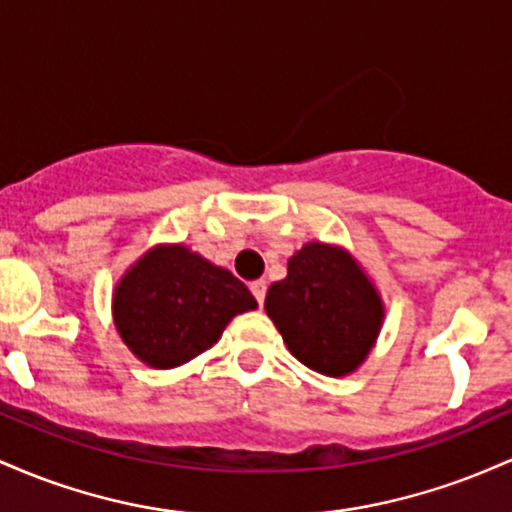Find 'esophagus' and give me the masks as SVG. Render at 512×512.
<instances>
[{
    "label": "esophagus",
    "mask_w": 512,
    "mask_h": 512,
    "mask_svg": "<svg viewBox=\"0 0 512 512\" xmlns=\"http://www.w3.org/2000/svg\"><path fill=\"white\" fill-rule=\"evenodd\" d=\"M249 287H251V292H254L256 302L263 304V300H266V290H268L266 280H254V283H251Z\"/></svg>",
    "instance_id": "34e87169"
}]
</instances>
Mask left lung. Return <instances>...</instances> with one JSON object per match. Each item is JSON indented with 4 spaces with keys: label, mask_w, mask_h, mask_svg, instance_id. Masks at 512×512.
<instances>
[{
    "label": "left lung",
    "mask_w": 512,
    "mask_h": 512,
    "mask_svg": "<svg viewBox=\"0 0 512 512\" xmlns=\"http://www.w3.org/2000/svg\"><path fill=\"white\" fill-rule=\"evenodd\" d=\"M266 312L302 365L329 377L353 372L382 326V300L355 261L336 246H302L287 278L268 287Z\"/></svg>",
    "instance_id": "1"
}]
</instances>
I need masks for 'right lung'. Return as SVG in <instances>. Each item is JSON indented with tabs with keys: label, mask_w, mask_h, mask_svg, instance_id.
<instances>
[{
	"label": "right lung",
	"mask_w": 512,
	"mask_h": 512,
	"mask_svg": "<svg viewBox=\"0 0 512 512\" xmlns=\"http://www.w3.org/2000/svg\"><path fill=\"white\" fill-rule=\"evenodd\" d=\"M256 307L232 273L183 246H157L116 287V329L142 363L179 367L222 336L229 319Z\"/></svg>",
	"instance_id": "obj_1"
}]
</instances>
